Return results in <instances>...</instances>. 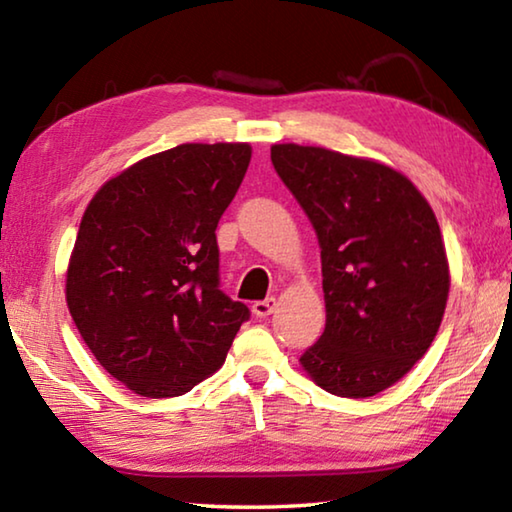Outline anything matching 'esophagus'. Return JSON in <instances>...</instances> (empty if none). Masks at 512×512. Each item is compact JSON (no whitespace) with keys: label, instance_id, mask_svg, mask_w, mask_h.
I'll return each mask as SVG.
<instances>
[{"label":"esophagus","instance_id":"34e87169","mask_svg":"<svg viewBox=\"0 0 512 512\" xmlns=\"http://www.w3.org/2000/svg\"><path fill=\"white\" fill-rule=\"evenodd\" d=\"M275 307H277V300H275V298L257 300L255 305H253V314H255L257 318H266V316H271V314H273Z\"/></svg>","mask_w":512,"mask_h":512}]
</instances>
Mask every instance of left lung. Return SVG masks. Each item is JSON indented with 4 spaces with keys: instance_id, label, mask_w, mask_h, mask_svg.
Segmentation results:
<instances>
[{
    "instance_id": "8db88e82",
    "label": "left lung",
    "mask_w": 512,
    "mask_h": 512,
    "mask_svg": "<svg viewBox=\"0 0 512 512\" xmlns=\"http://www.w3.org/2000/svg\"><path fill=\"white\" fill-rule=\"evenodd\" d=\"M271 162L314 225L323 264L325 332L302 368L332 395H377L424 357L445 314L436 214L386 164L298 144H275Z\"/></svg>"
}]
</instances>
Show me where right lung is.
<instances>
[{"label":"right lung","mask_w":512,"mask_h":512,"mask_svg":"<svg viewBox=\"0 0 512 512\" xmlns=\"http://www.w3.org/2000/svg\"><path fill=\"white\" fill-rule=\"evenodd\" d=\"M248 144H180L108 180L83 214L67 307L112 377L142 397L192 391L225 361L244 302L219 289L216 225Z\"/></svg>","instance_id":"right-lung-1"}]
</instances>
